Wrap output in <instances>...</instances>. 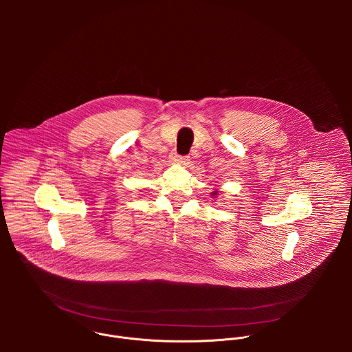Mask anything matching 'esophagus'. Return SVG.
<instances>
[{"mask_svg":"<svg viewBox=\"0 0 352 352\" xmlns=\"http://www.w3.org/2000/svg\"><path fill=\"white\" fill-rule=\"evenodd\" d=\"M173 160H174V162H177V163H185V162H188V160H189V157H188V156H179V155H175V156H173Z\"/></svg>","mask_w":352,"mask_h":352,"instance_id":"esophagus-1","label":"esophagus"}]
</instances>
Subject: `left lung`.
I'll use <instances>...</instances> for the list:
<instances>
[{
    "mask_svg": "<svg viewBox=\"0 0 352 352\" xmlns=\"http://www.w3.org/2000/svg\"><path fill=\"white\" fill-rule=\"evenodd\" d=\"M216 193H217V192H213V193H212V195H213V196H214V195H216Z\"/></svg>",
    "mask_w": 352,
    "mask_h": 352,
    "instance_id": "8db88e82",
    "label": "left lung"
}]
</instances>
